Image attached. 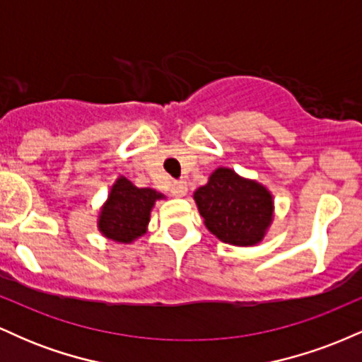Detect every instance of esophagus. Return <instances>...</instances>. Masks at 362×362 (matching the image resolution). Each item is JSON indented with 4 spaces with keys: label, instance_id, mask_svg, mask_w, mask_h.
<instances>
[{
    "label": "esophagus",
    "instance_id": "obj_1",
    "mask_svg": "<svg viewBox=\"0 0 362 362\" xmlns=\"http://www.w3.org/2000/svg\"><path fill=\"white\" fill-rule=\"evenodd\" d=\"M170 192H172V195H175V197H184V195L187 194V182H184V180L173 182Z\"/></svg>",
    "mask_w": 362,
    "mask_h": 362
}]
</instances>
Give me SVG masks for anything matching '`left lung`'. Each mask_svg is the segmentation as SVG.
<instances>
[{"instance_id": "8db88e82", "label": "left lung", "mask_w": 362, "mask_h": 362, "mask_svg": "<svg viewBox=\"0 0 362 362\" xmlns=\"http://www.w3.org/2000/svg\"><path fill=\"white\" fill-rule=\"evenodd\" d=\"M194 201L207 230L235 247L259 245L274 221L271 190L228 167L216 168L195 190Z\"/></svg>"}]
</instances>
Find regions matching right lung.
I'll list each match as a JSON object with an SVG mask.
<instances>
[{
	"instance_id": "add662e5",
	"label": "right lung",
	"mask_w": 362,
	"mask_h": 362,
	"mask_svg": "<svg viewBox=\"0 0 362 362\" xmlns=\"http://www.w3.org/2000/svg\"><path fill=\"white\" fill-rule=\"evenodd\" d=\"M165 195L155 189H139L124 175L117 177L98 211V231L115 243L136 242L148 231L153 207Z\"/></svg>"
}]
</instances>
